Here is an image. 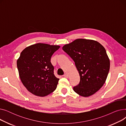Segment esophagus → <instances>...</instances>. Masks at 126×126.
I'll return each mask as SVG.
<instances>
[{"instance_id": "34e87169", "label": "esophagus", "mask_w": 126, "mask_h": 126, "mask_svg": "<svg viewBox=\"0 0 126 126\" xmlns=\"http://www.w3.org/2000/svg\"><path fill=\"white\" fill-rule=\"evenodd\" d=\"M63 76H64V77H65V78H68V75L67 74H65L63 75Z\"/></svg>"}]
</instances>
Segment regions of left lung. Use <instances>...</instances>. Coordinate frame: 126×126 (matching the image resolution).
<instances>
[{"label":"left lung","instance_id":"obj_1","mask_svg":"<svg viewBox=\"0 0 126 126\" xmlns=\"http://www.w3.org/2000/svg\"><path fill=\"white\" fill-rule=\"evenodd\" d=\"M62 49L70 57L80 77L74 90L81 96L88 97L103 86L110 69L106 51L100 43L92 40L78 39L65 44Z\"/></svg>","mask_w":126,"mask_h":126}]
</instances>
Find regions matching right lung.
<instances>
[{"mask_svg":"<svg viewBox=\"0 0 126 126\" xmlns=\"http://www.w3.org/2000/svg\"><path fill=\"white\" fill-rule=\"evenodd\" d=\"M60 46L37 43L26 47L17 61L20 80L31 93L45 96L56 89L59 79L54 75L50 62L54 53Z\"/></svg>","mask_w":126,"mask_h":126,"instance_id":"add662e5","label":"right lung"}]
</instances>
